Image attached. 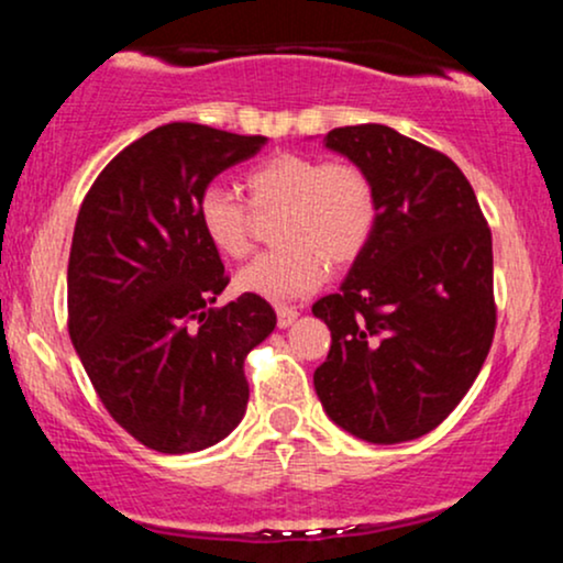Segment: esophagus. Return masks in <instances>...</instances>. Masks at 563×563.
I'll return each instance as SVG.
<instances>
[{"label": "esophagus", "instance_id": "esophagus-1", "mask_svg": "<svg viewBox=\"0 0 563 563\" xmlns=\"http://www.w3.org/2000/svg\"><path fill=\"white\" fill-rule=\"evenodd\" d=\"M296 318H299V309L296 307H277V325L280 328L294 325Z\"/></svg>", "mask_w": 563, "mask_h": 563}]
</instances>
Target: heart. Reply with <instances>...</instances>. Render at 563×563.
Wrapping results in <instances>:
<instances>
[{"label": "heart", "mask_w": 563, "mask_h": 563, "mask_svg": "<svg viewBox=\"0 0 563 563\" xmlns=\"http://www.w3.org/2000/svg\"><path fill=\"white\" fill-rule=\"evenodd\" d=\"M249 206L275 211L277 249L238 269V290L267 301H290L322 283L325 267H349L373 243L380 219L378 187L352 161H325L307 153H275L243 174ZM219 185L198 196L200 235L217 254L241 260L251 245V211Z\"/></svg>", "instance_id": "b5f03b06"}]
</instances>
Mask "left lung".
<instances>
[{
  "label": "left lung",
  "instance_id": "obj_1",
  "mask_svg": "<svg viewBox=\"0 0 563 563\" xmlns=\"http://www.w3.org/2000/svg\"><path fill=\"white\" fill-rule=\"evenodd\" d=\"M325 147L371 174L380 219L339 294L312 307L331 328L314 391L349 434L407 442L455 410L493 346V232L434 147L384 124L333 129Z\"/></svg>",
  "mask_w": 563,
  "mask_h": 563
}]
</instances>
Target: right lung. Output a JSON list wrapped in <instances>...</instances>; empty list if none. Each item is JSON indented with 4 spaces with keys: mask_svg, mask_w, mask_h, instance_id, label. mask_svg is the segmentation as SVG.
<instances>
[{
    "mask_svg": "<svg viewBox=\"0 0 563 563\" xmlns=\"http://www.w3.org/2000/svg\"><path fill=\"white\" fill-rule=\"evenodd\" d=\"M264 142L164 124L97 174L76 217L70 341L113 421L166 455L211 448L241 423L245 354L275 331L260 296L214 307L230 277L196 219L211 179Z\"/></svg>",
    "mask_w": 563,
    "mask_h": 563,
    "instance_id": "obj_1",
    "label": "right lung"
}]
</instances>
